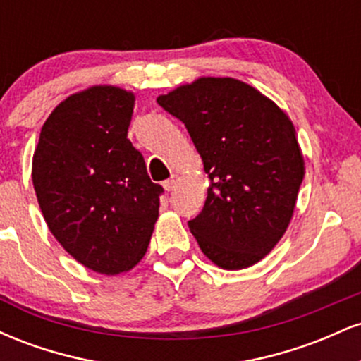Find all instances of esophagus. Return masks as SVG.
Instances as JSON below:
<instances>
[{
	"label": "esophagus",
	"instance_id": "34e87169",
	"mask_svg": "<svg viewBox=\"0 0 361 361\" xmlns=\"http://www.w3.org/2000/svg\"><path fill=\"white\" fill-rule=\"evenodd\" d=\"M176 181H178V176H176V175H171V176H169L166 181H163V186H164V190H166V192H171V190L175 188Z\"/></svg>",
	"mask_w": 361,
	"mask_h": 361
}]
</instances>
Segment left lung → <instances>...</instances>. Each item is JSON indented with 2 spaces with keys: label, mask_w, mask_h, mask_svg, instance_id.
I'll return each mask as SVG.
<instances>
[{
  "label": "left lung",
  "mask_w": 361,
  "mask_h": 361,
  "mask_svg": "<svg viewBox=\"0 0 361 361\" xmlns=\"http://www.w3.org/2000/svg\"><path fill=\"white\" fill-rule=\"evenodd\" d=\"M157 103L185 123L209 176L204 209L188 222L202 252L224 270L258 263L287 231L304 180L292 120L234 78H198Z\"/></svg>",
  "instance_id": "1"
}]
</instances>
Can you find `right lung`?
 <instances>
[{
    "instance_id": "add662e5",
    "label": "right lung",
    "mask_w": 361,
    "mask_h": 361,
    "mask_svg": "<svg viewBox=\"0 0 361 361\" xmlns=\"http://www.w3.org/2000/svg\"><path fill=\"white\" fill-rule=\"evenodd\" d=\"M132 91L91 86L61 102L40 130L32 181L45 222L74 259L102 275L146 255L163 186L127 139Z\"/></svg>"
}]
</instances>
